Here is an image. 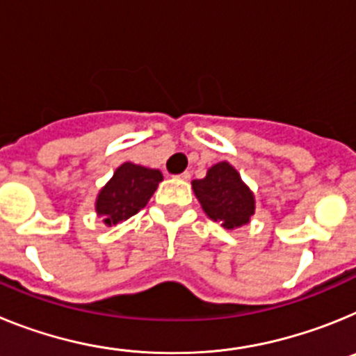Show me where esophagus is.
<instances>
[{"instance_id":"34e87169","label":"esophagus","mask_w":356,"mask_h":356,"mask_svg":"<svg viewBox=\"0 0 356 356\" xmlns=\"http://www.w3.org/2000/svg\"><path fill=\"white\" fill-rule=\"evenodd\" d=\"M178 178H180V180H185V181L191 180V172L184 171V172H181V175H178Z\"/></svg>"}]
</instances>
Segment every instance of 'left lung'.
<instances>
[{
  "instance_id": "obj_1",
  "label": "left lung",
  "mask_w": 356,
  "mask_h": 356,
  "mask_svg": "<svg viewBox=\"0 0 356 356\" xmlns=\"http://www.w3.org/2000/svg\"><path fill=\"white\" fill-rule=\"evenodd\" d=\"M193 188L201 209L222 228H241L250 222L254 213L253 193L232 163L219 162L212 165L203 180L193 181Z\"/></svg>"
}]
</instances>
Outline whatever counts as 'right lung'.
<instances>
[{
    "label": "right lung",
    "mask_w": 356,
    "mask_h": 356,
    "mask_svg": "<svg viewBox=\"0 0 356 356\" xmlns=\"http://www.w3.org/2000/svg\"><path fill=\"white\" fill-rule=\"evenodd\" d=\"M162 180L159 169L143 168L131 162L121 163L97 194V216L103 217L106 226L127 221L147 205Z\"/></svg>",
    "instance_id": "right-lung-1"
}]
</instances>
